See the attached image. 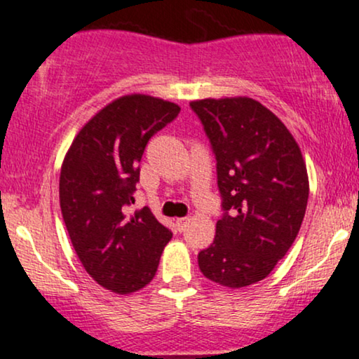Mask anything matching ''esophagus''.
I'll return each mask as SVG.
<instances>
[{
    "instance_id": "1",
    "label": "esophagus",
    "mask_w": 359,
    "mask_h": 359,
    "mask_svg": "<svg viewBox=\"0 0 359 359\" xmlns=\"http://www.w3.org/2000/svg\"><path fill=\"white\" fill-rule=\"evenodd\" d=\"M188 218H178V219H176L175 221V224H176V229H178V231L181 233V231H183V229L184 228H187V224H188Z\"/></svg>"
}]
</instances>
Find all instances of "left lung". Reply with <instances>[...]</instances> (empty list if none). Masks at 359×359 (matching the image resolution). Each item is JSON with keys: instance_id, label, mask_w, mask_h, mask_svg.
Returning <instances> with one entry per match:
<instances>
[{"instance_id": "left-lung-1", "label": "left lung", "mask_w": 359, "mask_h": 359, "mask_svg": "<svg viewBox=\"0 0 359 359\" xmlns=\"http://www.w3.org/2000/svg\"><path fill=\"white\" fill-rule=\"evenodd\" d=\"M189 106L213 148L224 210L198 264L221 286H250L273 271L302 228L309 196L302 149L281 119L253 98Z\"/></svg>"}]
</instances>
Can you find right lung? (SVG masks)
Segmentation results:
<instances>
[{"label":"right lung","mask_w":359,"mask_h":359,"mask_svg":"<svg viewBox=\"0 0 359 359\" xmlns=\"http://www.w3.org/2000/svg\"><path fill=\"white\" fill-rule=\"evenodd\" d=\"M180 106L148 95L111 101L74 136L60 175V206L79 261L106 290L130 294L156 274L171 231L149 208L128 215L140 161Z\"/></svg>","instance_id":"1"}]
</instances>
